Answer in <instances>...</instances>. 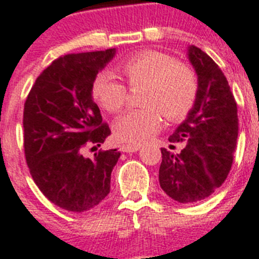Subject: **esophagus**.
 I'll return each instance as SVG.
<instances>
[{
  "mask_svg": "<svg viewBox=\"0 0 259 259\" xmlns=\"http://www.w3.org/2000/svg\"><path fill=\"white\" fill-rule=\"evenodd\" d=\"M141 149V145H132V143H127V145H122L121 150L123 153H136Z\"/></svg>",
  "mask_w": 259,
  "mask_h": 259,
  "instance_id": "1",
  "label": "esophagus"
}]
</instances>
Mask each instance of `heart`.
<instances>
[{"mask_svg": "<svg viewBox=\"0 0 259 259\" xmlns=\"http://www.w3.org/2000/svg\"><path fill=\"white\" fill-rule=\"evenodd\" d=\"M119 71L130 88L145 85L142 104L146 108L123 113L114 123L118 140L142 143L159 130L163 116L178 122L188 116L196 103L197 77L190 67L159 51H142L123 60ZM92 97L108 112L116 113L127 101V88L108 71L92 81Z\"/></svg>", "mask_w": 259, "mask_h": 259, "instance_id": "obj_1", "label": "heart"}]
</instances>
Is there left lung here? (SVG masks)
<instances>
[{
	"label": "left lung",
	"mask_w": 259,
	"mask_h": 259,
	"mask_svg": "<svg viewBox=\"0 0 259 259\" xmlns=\"http://www.w3.org/2000/svg\"><path fill=\"white\" fill-rule=\"evenodd\" d=\"M197 75L196 103L170 136L171 143L186 142L179 154L162 151L159 184L178 203L207 199L225 182L238 137L237 104L220 67L204 51L188 47Z\"/></svg>",
	"instance_id": "8db88e82"
}]
</instances>
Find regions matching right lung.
I'll use <instances>...</instances> for the list:
<instances>
[{"label":"right lung","instance_id":"add662e5","mask_svg":"<svg viewBox=\"0 0 259 259\" xmlns=\"http://www.w3.org/2000/svg\"><path fill=\"white\" fill-rule=\"evenodd\" d=\"M114 54L109 49L54 60L26 99L23 147L30 174L51 203L69 212H87L108 196L121 155L117 149L82 155L110 136L92 99V81Z\"/></svg>","mask_w":259,"mask_h":259}]
</instances>
